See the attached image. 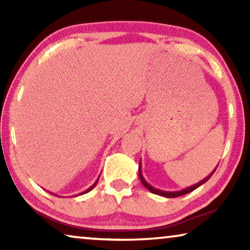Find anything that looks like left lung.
<instances>
[{
    "instance_id": "1",
    "label": "left lung",
    "mask_w": 250,
    "mask_h": 250,
    "mask_svg": "<svg viewBox=\"0 0 250 250\" xmlns=\"http://www.w3.org/2000/svg\"><path fill=\"white\" fill-rule=\"evenodd\" d=\"M214 172H215V170H214ZM214 172H213V173H214ZM213 173H211L209 176H207L206 179L201 181V182L196 184V186H192V187L188 188V189H184V190H182V191H177V192H165V191L157 190V189H155V188H152L151 186H149V184L146 182V180L143 179L142 173H141V167H140V168H139V176H140V180H141V182H142L143 186H145V187L146 188V189H148V190L150 191V192H152V193H155V194H159V196H163V197H166V198H176V197H181V196H184V194L191 192V191L196 190L198 187H200L201 184H204L205 182H206V181L209 180V177H210L211 175H213Z\"/></svg>"
}]
</instances>
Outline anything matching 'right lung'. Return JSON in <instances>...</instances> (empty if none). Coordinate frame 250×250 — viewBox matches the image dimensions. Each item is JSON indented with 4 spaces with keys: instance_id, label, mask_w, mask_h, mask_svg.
Segmentation results:
<instances>
[{
    "instance_id": "right-lung-1",
    "label": "right lung",
    "mask_w": 250,
    "mask_h": 250,
    "mask_svg": "<svg viewBox=\"0 0 250 250\" xmlns=\"http://www.w3.org/2000/svg\"><path fill=\"white\" fill-rule=\"evenodd\" d=\"M97 183H98V181H97V182H95V183L93 184V186H92V187L90 188V189H87V190H86V191H85V192H83V193H86V192H88V191H91V190H92V189H93V188L95 187V184H97Z\"/></svg>"
}]
</instances>
